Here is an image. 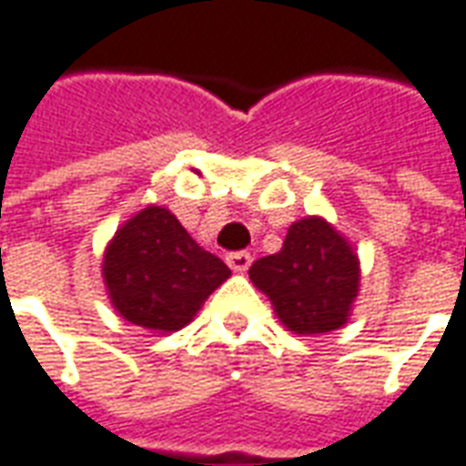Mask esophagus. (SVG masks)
Instances as JSON below:
<instances>
[{
    "mask_svg": "<svg viewBox=\"0 0 466 466\" xmlns=\"http://www.w3.org/2000/svg\"><path fill=\"white\" fill-rule=\"evenodd\" d=\"M228 266L236 270V273H243V270L250 268V253L248 250H236V253H228L226 256Z\"/></svg>",
    "mask_w": 466,
    "mask_h": 466,
    "instance_id": "esophagus-1",
    "label": "esophagus"
}]
</instances>
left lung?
Wrapping results in <instances>:
<instances>
[{
	"label": "left lung",
	"mask_w": 466,
	"mask_h": 466,
	"mask_svg": "<svg viewBox=\"0 0 466 466\" xmlns=\"http://www.w3.org/2000/svg\"><path fill=\"white\" fill-rule=\"evenodd\" d=\"M248 276L301 336L341 329L359 293V258L323 218L293 223L283 248L256 260Z\"/></svg>",
	"instance_id": "obj_1"
}]
</instances>
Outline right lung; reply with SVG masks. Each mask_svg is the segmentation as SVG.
Here are the masks:
<instances>
[{
    "label": "right lung",
    "mask_w": 466,
    "mask_h": 466,
    "mask_svg": "<svg viewBox=\"0 0 466 466\" xmlns=\"http://www.w3.org/2000/svg\"><path fill=\"white\" fill-rule=\"evenodd\" d=\"M102 276L122 319L153 331H177L230 268L200 248L170 210L150 206L115 233Z\"/></svg>",
    "instance_id": "add662e5"
}]
</instances>
